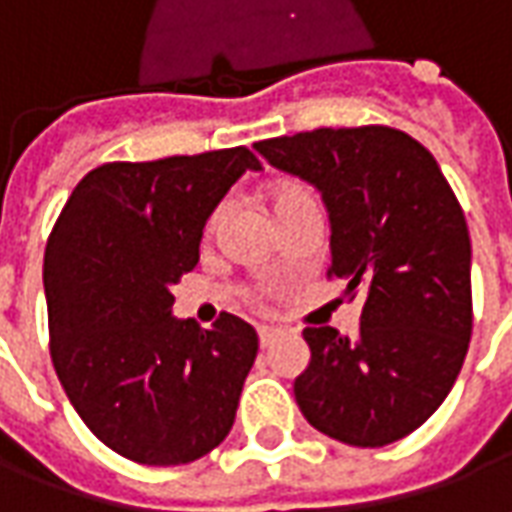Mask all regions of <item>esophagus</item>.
<instances>
[{
    "label": "esophagus",
    "mask_w": 512,
    "mask_h": 512,
    "mask_svg": "<svg viewBox=\"0 0 512 512\" xmlns=\"http://www.w3.org/2000/svg\"><path fill=\"white\" fill-rule=\"evenodd\" d=\"M257 337H260V345L268 348V345L277 343L279 337H282V332H279V329H271V326H260V329H257Z\"/></svg>",
    "instance_id": "obj_1"
}]
</instances>
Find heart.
<instances>
[{
  "label": "heart",
  "instance_id": "b5f03b06",
  "mask_svg": "<svg viewBox=\"0 0 512 512\" xmlns=\"http://www.w3.org/2000/svg\"><path fill=\"white\" fill-rule=\"evenodd\" d=\"M266 200L271 205V211L277 216V222H282L288 213L299 211L304 205H315V197H312V191L304 186V183H296V180H277V183H271L266 191ZM224 219V205H219L216 211L211 213V219H208V227H205V233L213 235L219 227H222ZM246 296L252 301H260V293L255 290H246Z\"/></svg>",
  "mask_w": 512,
  "mask_h": 512
}]
</instances>
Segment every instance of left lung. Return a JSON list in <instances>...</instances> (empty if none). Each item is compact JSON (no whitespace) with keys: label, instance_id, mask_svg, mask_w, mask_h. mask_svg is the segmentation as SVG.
<instances>
[{"label":"left lung","instance_id":"8db88e82","mask_svg":"<svg viewBox=\"0 0 512 512\" xmlns=\"http://www.w3.org/2000/svg\"><path fill=\"white\" fill-rule=\"evenodd\" d=\"M271 167L321 191L329 277L362 293L354 337L307 326L293 395L312 428L351 447L417 430L450 395L472 337V241L436 158L389 126L315 128L255 142Z\"/></svg>","mask_w":512,"mask_h":512}]
</instances>
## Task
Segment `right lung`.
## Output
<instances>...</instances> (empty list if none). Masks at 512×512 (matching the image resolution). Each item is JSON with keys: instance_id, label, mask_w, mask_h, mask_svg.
<instances>
[{"instance_id": "right-lung-1", "label": "right lung", "mask_w": 512, "mask_h": 512, "mask_svg": "<svg viewBox=\"0 0 512 512\" xmlns=\"http://www.w3.org/2000/svg\"><path fill=\"white\" fill-rule=\"evenodd\" d=\"M246 169V147L87 172L43 257L51 362L84 425L145 466L219 447L257 356V332L172 318V285L200 260L202 227Z\"/></svg>"}]
</instances>
